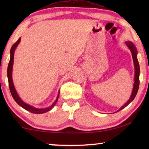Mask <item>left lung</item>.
I'll return each mask as SVG.
<instances>
[{"mask_svg":"<svg viewBox=\"0 0 149 149\" xmlns=\"http://www.w3.org/2000/svg\"><path fill=\"white\" fill-rule=\"evenodd\" d=\"M125 44L127 45V46L131 50V52H132V58H133V63H134V66H135V77H134L135 82H134V85H133L132 93V95H131L130 99L128 100V101L126 102L124 105L122 106V107L120 108L119 110H118L117 112L122 110L123 108H124L125 107H127V106L131 102L133 101V100L135 99V96L137 95L138 89H139V86L140 68H139V64L138 60H137V50L135 45H133V42H132L131 41H126Z\"/></svg>","mask_w":149,"mask_h":149,"instance_id":"obj_1","label":"left lung"}]
</instances>
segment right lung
<instances>
[{
  "mask_svg": "<svg viewBox=\"0 0 149 149\" xmlns=\"http://www.w3.org/2000/svg\"><path fill=\"white\" fill-rule=\"evenodd\" d=\"M20 40H21V39L19 38V39L17 40V42H15V43L13 45V46L12 47L11 49H10V62L8 63V70H7V75H8L10 91L11 95L12 96V97H13V99H14L15 101H16L17 104L20 106V107H22V108H24L25 110L29 111L30 112L34 113V114H43V113L47 112H48V111H50L52 108L54 107V105L56 104L58 99V97H59L60 92L58 93V96H57L56 99L54 102L53 104H52V105H50L49 107L45 108H35L33 107H32V106H31V105L25 103L23 100L20 99L18 95H17L16 89H15L14 85L13 84V81H12V67H13V63H14V51H15V49H16V48L19 43Z\"/></svg>",
  "mask_w": 149,
  "mask_h": 149,
  "instance_id": "add662e5",
  "label": "right lung"
}]
</instances>
